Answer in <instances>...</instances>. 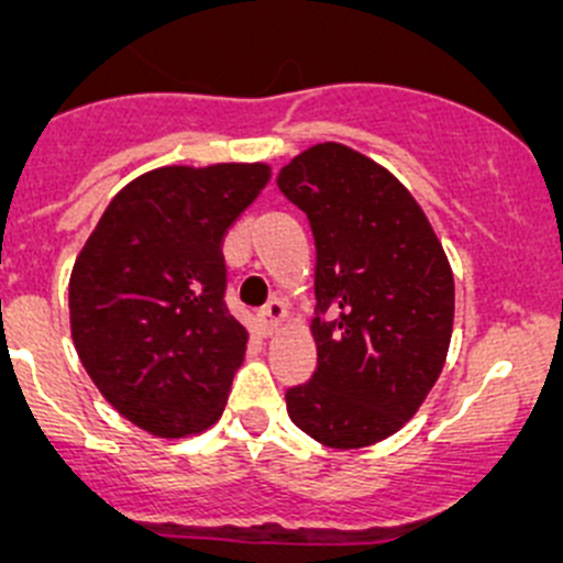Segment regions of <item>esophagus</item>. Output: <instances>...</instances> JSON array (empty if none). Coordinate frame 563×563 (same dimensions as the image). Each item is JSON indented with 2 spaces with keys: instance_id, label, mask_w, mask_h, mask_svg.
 Returning <instances> with one entry per match:
<instances>
[{
  "instance_id": "esophagus-1",
  "label": "esophagus",
  "mask_w": 563,
  "mask_h": 563,
  "mask_svg": "<svg viewBox=\"0 0 563 563\" xmlns=\"http://www.w3.org/2000/svg\"><path fill=\"white\" fill-rule=\"evenodd\" d=\"M283 318H286V305H283L280 299H269V302H266L264 308L258 310V327H261V332L272 334L277 327H280Z\"/></svg>"
}]
</instances>
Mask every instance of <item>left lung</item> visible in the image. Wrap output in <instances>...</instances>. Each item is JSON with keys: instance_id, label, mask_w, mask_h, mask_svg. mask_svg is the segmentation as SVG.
<instances>
[{"instance_id": "obj_1", "label": "left lung", "mask_w": 563, "mask_h": 563, "mask_svg": "<svg viewBox=\"0 0 563 563\" xmlns=\"http://www.w3.org/2000/svg\"><path fill=\"white\" fill-rule=\"evenodd\" d=\"M277 187L316 240L318 367L286 391L288 417L318 444L371 446L439 382L455 318L450 261L411 192L349 146H310Z\"/></svg>"}]
</instances>
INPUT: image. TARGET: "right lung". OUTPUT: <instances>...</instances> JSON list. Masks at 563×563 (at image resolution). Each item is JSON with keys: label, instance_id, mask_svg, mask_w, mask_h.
I'll list each match as a JSON object with an SVG mask.
<instances>
[{"label": "right lung", "instance_id": "right-lung-1", "mask_svg": "<svg viewBox=\"0 0 563 563\" xmlns=\"http://www.w3.org/2000/svg\"><path fill=\"white\" fill-rule=\"evenodd\" d=\"M269 181L264 163L166 166L113 196L70 275V329L100 395L141 430L214 424L247 349L225 305L223 236Z\"/></svg>", "mask_w": 563, "mask_h": 563}]
</instances>
